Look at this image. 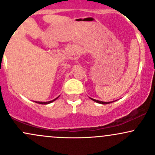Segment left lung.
I'll list each match as a JSON object with an SVG mask.
<instances>
[{
    "label": "left lung",
    "instance_id": "obj_1",
    "mask_svg": "<svg viewBox=\"0 0 155 155\" xmlns=\"http://www.w3.org/2000/svg\"><path fill=\"white\" fill-rule=\"evenodd\" d=\"M90 99H92V101H95V102H96V103H97V104H111V102H114V101H111V102H104V101H100L95 100V99L91 98V97H90Z\"/></svg>",
    "mask_w": 155,
    "mask_h": 155
}]
</instances>
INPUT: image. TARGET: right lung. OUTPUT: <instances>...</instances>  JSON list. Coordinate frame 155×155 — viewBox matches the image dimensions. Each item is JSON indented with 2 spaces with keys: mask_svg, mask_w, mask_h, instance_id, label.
I'll return each mask as SVG.
<instances>
[{
  "mask_svg": "<svg viewBox=\"0 0 155 155\" xmlns=\"http://www.w3.org/2000/svg\"><path fill=\"white\" fill-rule=\"evenodd\" d=\"M58 98V97H56V98L54 99V100L52 101H47V102H39V101H35V103H37V104H44V105H47V104H51V103H52L53 101H54L55 100H57V99Z\"/></svg>",
  "mask_w": 155,
  "mask_h": 155,
  "instance_id": "add662e5",
  "label": "right lung"
}]
</instances>
